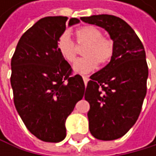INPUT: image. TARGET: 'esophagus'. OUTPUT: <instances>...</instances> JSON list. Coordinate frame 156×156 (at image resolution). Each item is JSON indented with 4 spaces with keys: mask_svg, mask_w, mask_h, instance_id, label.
<instances>
[{
    "mask_svg": "<svg viewBox=\"0 0 156 156\" xmlns=\"http://www.w3.org/2000/svg\"><path fill=\"white\" fill-rule=\"evenodd\" d=\"M82 79H83V80H84V83H85V84L89 81V76H82Z\"/></svg>",
    "mask_w": 156,
    "mask_h": 156,
    "instance_id": "1",
    "label": "esophagus"
}]
</instances>
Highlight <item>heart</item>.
Wrapping results in <instances>:
<instances>
[{"instance_id": "1", "label": "heart", "mask_w": 156, "mask_h": 156, "mask_svg": "<svg viewBox=\"0 0 156 156\" xmlns=\"http://www.w3.org/2000/svg\"><path fill=\"white\" fill-rule=\"evenodd\" d=\"M79 45H86L83 48V58L79 59L73 69L76 73L86 74L94 70L100 64H107L114 54V43L111 39L103 36L99 29L94 26H83L76 31ZM57 49L60 55L68 62H73L76 57V47L70 34L63 32L57 39Z\"/></svg>"}]
</instances>
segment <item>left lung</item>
Listing matches in <instances>:
<instances>
[{
  "mask_svg": "<svg viewBox=\"0 0 156 156\" xmlns=\"http://www.w3.org/2000/svg\"><path fill=\"white\" fill-rule=\"evenodd\" d=\"M82 21L105 29L114 43L110 62L90 76L85 90L89 129L97 140L122 137L135 124L147 92L148 65L144 47L134 30L111 15L83 16Z\"/></svg>",
  "mask_w": 156,
  "mask_h": 156,
  "instance_id": "8db88e82",
  "label": "left lung"
}]
</instances>
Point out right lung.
<instances>
[{
    "instance_id": "right-lung-1",
    "label": "right lung",
    "mask_w": 156,
    "mask_h": 156,
    "mask_svg": "<svg viewBox=\"0 0 156 156\" xmlns=\"http://www.w3.org/2000/svg\"><path fill=\"white\" fill-rule=\"evenodd\" d=\"M66 16H47L22 34L11 60V86L17 113L27 129L46 142L66 136L65 121L82 99V76L72 75L71 65L57 49ZM80 20L73 17L68 25Z\"/></svg>"
}]
</instances>
